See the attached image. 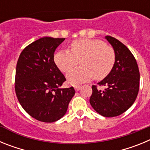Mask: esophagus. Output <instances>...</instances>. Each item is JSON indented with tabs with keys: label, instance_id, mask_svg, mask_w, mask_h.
<instances>
[{
	"label": "esophagus",
	"instance_id": "obj_1",
	"mask_svg": "<svg viewBox=\"0 0 150 150\" xmlns=\"http://www.w3.org/2000/svg\"><path fill=\"white\" fill-rule=\"evenodd\" d=\"M80 88H81V86H74V89L76 90V91H79V90L80 89Z\"/></svg>",
	"mask_w": 150,
	"mask_h": 150
}]
</instances>
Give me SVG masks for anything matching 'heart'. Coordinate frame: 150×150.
I'll return each instance as SVG.
<instances>
[{"mask_svg": "<svg viewBox=\"0 0 150 150\" xmlns=\"http://www.w3.org/2000/svg\"><path fill=\"white\" fill-rule=\"evenodd\" d=\"M116 55L113 49L99 40L83 38L73 41L71 51L62 50L55 55L54 61L62 72H68L80 61V68L67 74L69 84L77 86L88 82L95 76L105 78L114 66Z\"/></svg>", "mask_w": 150, "mask_h": 150, "instance_id": "1", "label": "heart"}]
</instances>
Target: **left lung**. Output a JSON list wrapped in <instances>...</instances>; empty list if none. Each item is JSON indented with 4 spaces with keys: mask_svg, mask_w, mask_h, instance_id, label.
Returning <instances> with one entry per match:
<instances>
[{
    "mask_svg": "<svg viewBox=\"0 0 150 150\" xmlns=\"http://www.w3.org/2000/svg\"><path fill=\"white\" fill-rule=\"evenodd\" d=\"M116 55L114 66L108 75L99 82L104 90L92 86L90 104L104 117L121 115L136 100L140 86V72L134 57L129 50L116 38L106 36Z\"/></svg>",
    "mask_w": 150,
    "mask_h": 150,
    "instance_id": "obj_1",
    "label": "left lung"
}]
</instances>
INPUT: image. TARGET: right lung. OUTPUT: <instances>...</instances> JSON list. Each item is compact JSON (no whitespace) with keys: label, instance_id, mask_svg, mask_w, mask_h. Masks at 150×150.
<instances>
[{"label":"right lung","instance_id":"obj_1","mask_svg":"<svg viewBox=\"0 0 150 150\" xmlns=\"http://www.w3.org/2000/svg\"><path fill=\"white\" fill-rule=\"evenodd\" d=\"M64 40L40 38L24 49L17 62V98L22 108L38 121L60 120L75 94L73 87L60 88L66 79L54 62L55 50Z\"/></svg>","mask_w":150,"mask_h":150}]
</instances>
